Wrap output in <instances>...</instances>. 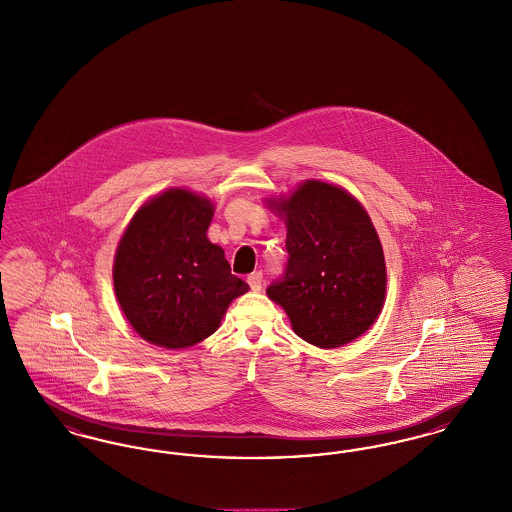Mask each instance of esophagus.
I'll return each instance as SVG.
<instances>
[{
  "label": "esophagus",
  "instance_id": "obj_1",
  "mask_svg": "<svg viewBox=\"0 0 512 512\" xmlns=\"http://www.w3.org/2000/svg\"><path fill=\"white\" fill-rule=\"evenodd\" d=\"M247 284L253 292H261L263 288V272H253L247 276Z\"/></svg>",
  "mask_w": 512,
  "mask_h": 512
}]
</instances>
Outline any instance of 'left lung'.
<instances>
[{
	"label": "left lung",
	"mask_w": 512,
	"mask_h": 512,
	"mask_svg": "<svg viewBox=\"0 0 512 512\" xmlns=\"http://www.w3.org/2000/svg\"><path fill=\"white\" fill-rule=\"evenodd\" d=\"M286 217L288 263L267 288L293 330L322 349L359 338L386 297V263L363 205L338 186L307 180L276 203Z\"/></svg>",
	"instance_id": "left-lung-1"
}]
</instances>
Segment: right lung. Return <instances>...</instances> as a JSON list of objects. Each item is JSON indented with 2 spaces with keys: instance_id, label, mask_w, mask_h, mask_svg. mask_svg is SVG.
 Listing matches in <instances>:
<instances>
[{
  "instance_id": "1",
  "label": "right lung",
  "mask_w": 512,
  "mask_h": 512,
  "mask_svg": "<svg viewBox=\"0 0 512 512\" xmlns=\"http://www.w3.org/2000/svg\"><path fill=\"white\" fill-rule=\"evenodd\" d=\"M209 199L182 188L153 197L130 220L115 255L113 282L132 328L155 345L184 349L209 338L249 286L207 240Z\"/></svg>"
}]
</instances>
